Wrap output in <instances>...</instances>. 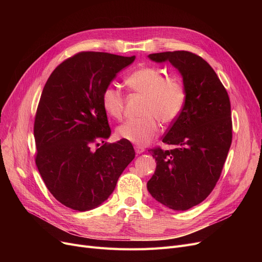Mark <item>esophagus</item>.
<instances>
[{"mask_svg":"<svg viewBox=\"0 0 262 262\" xmlns=\"http://www.w3.org/2000/svg\"><path fill=\"white\" fill-rule=\"evenodd\" d=\"M135 152H136V154H142L144 152V147L140 146V145H136L135 146Z\"/></svg>","mask_w":262,"mask_h":262,"instance_id":"esophagus-1","label":"esophagus"}]
</instances>
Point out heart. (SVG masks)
I'll list each match as a JSON object with an SVG mask.
<instances>
[{
	"instance_id": "heart-1",
	"label": "heart",
	"mask_w": 262,
	"mask_h": 262,
	"mask_svg": "<svg viewBox=\"0 0 262 262\" xmlns=\"http://www.w3.org/2000/svg\"><path fill=\"white\" fill-rule=\"evenodd\" d=\"M126 84L132 91L144 96L142 118L130 120L118 128V135L137 145L152 141L159 133V121L174 122L181 116L186 104L187 93L183 82L175 77H166L157 68L143 67L134 71ZM105 114L115 120H122L124 95L121 89L109 85L101 98Z\"/></svg>"
}]
</instances>
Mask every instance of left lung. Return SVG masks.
<instances>
[{
  "mask_svg": "<svg viewBox=\"0 0 262 262\" xmlns=\"http://www.w3.org/2000/svg\"><path fill=\"white\" fill-rule=\"evenodd\" d=\"M148 57L178 69L187 98L162 138L174 148L148 149L157 167L147 190L162 205L184 211L207 198L221 176L232 139L229 96L210 64L194 53L162 52Z\"/></svg>",
  "mask_w": 262,
  "mask_h": 262,
  "instance_id": "left-lung-1",
  "label": "left lung"
}]
</instances>
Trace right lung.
I'll return each instance as SVG.
<instances>
[{
	"label": "right lung",
	"mask_w": 262,
	"mask_h": 262,
	"mask_svg": "<svg viewBox=\"0 0 262 262\" xmlns=\"http://www.w3.org/2000/svg\"><path fill=\"white\" fill-rule=\"evenodd\" d=\"M134 60L80 52L57 66L46 82L34 123L35 161L47 188L66 207H98L135 158L125 139L91 148L112 133L101 103L103 90Z\"/></svg>",
	"instance_id": "1"
}]
</instances>
